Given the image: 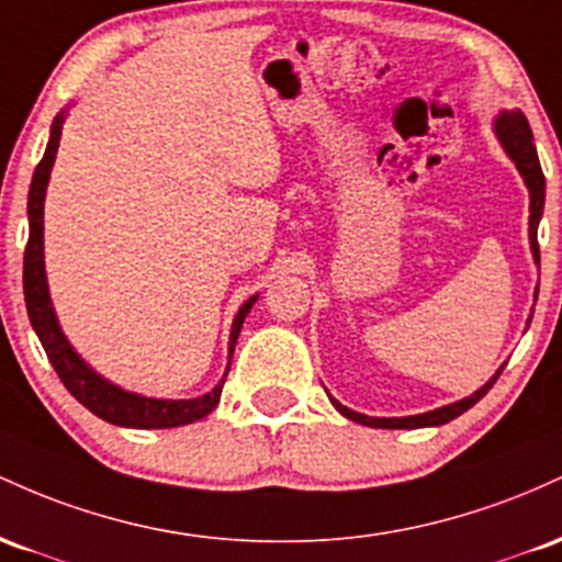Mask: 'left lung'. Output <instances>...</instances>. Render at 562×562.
Here are the masks:
<instances>
[{
  "instance_id": "8db88e82",
  "label": "left lung",
  "mask_w": 562,
  "mask_h": 562,
  "mask_svg": "<svg viewBox=\"0 0 562 562\" xmlns=\"http://www.w3.org/2000/svg\"><path fill=\"white\" fill-rule=\"evenodd\" d=\"M494 135H496V140L502 143L504 154L515 161V167H518L520 178L528 188V196H531V206H528V210H531V217H528V241H531L533 262L539 265V241H536V231H539V220H541V214H544L547 182H544V172H541L539 156H536L533 132H531V127H528V119L522 116L520 111H502L499 116L494 119ZM536 292H539V289H536ZM502 369H504V363L496 369V374L491 376L483 387H477L475 393L468 395V398L453 401V403H449V406L432 408V412L414 414V417H366V414H358V412H352V408L342 406V403H339L337 398H331V395H329V401H331V406L342 414V417H348L366 427H382V430H417V427H440V425H446V422L457 419L459 414H464L468 408L475 406V403L481 401L491 387H494L496 376L502 374Z\"/></svg>"
}]
</instances>
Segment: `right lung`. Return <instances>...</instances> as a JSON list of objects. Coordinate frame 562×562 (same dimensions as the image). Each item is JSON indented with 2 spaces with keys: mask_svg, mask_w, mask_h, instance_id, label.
I'll return each mask as SVG.
<instances>
[{
  "mask_svg": "<svg viewBox=\"0 0 562 562\" xmlns=\"http://www.w3.org/2000/svg\"><path fill=\"white\" fill-rule=\"evenodd\" d=\"M66 116L68 109H63L58 116L53 119L47 148H44V156L40 167H36L34 178H31L29 188V244L26 255H23V294H26V311L31 326H34L36 337H40L53 369L58 371L60 382L66 384L68 393H71L81 406L90 408L94 417L119 427H135V430H167V427L191 425V422L204 419L220 403V393H223L225 376H228L231 371L233 348H236V339L238 334H241L244 318H247L251 305H255L260 294H251V297L238 307L231 326L228 366H225L223 380L214 384L210 393L199 395V398H148V395L130 393V390L119 387V384L105 380L103 374H98V371L79 356L77 348L68 342L66 334H63L60 321L53 307V297H49L47 270H44V196H47L49 172H53Z\"/></svg>",
  "mask_w": 562,
  "mask_h": 562,
  "instance_id": "right-lung-1",
  "label": "right lung"
}]
</instances>
